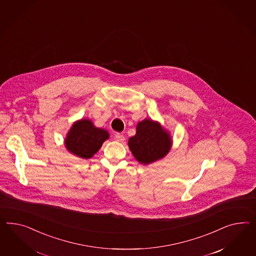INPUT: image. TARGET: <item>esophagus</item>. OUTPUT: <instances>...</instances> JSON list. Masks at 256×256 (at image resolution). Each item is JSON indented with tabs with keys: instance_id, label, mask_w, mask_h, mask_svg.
Instances as JSON below:
<instances>
[{
	"instance_id": "34e87169",
	"label": "esophagus",
	"mask_w": 256,
	"mask_h": 256,
	"mask_svg": "<svg viewBox=\"0 0 256 256\" xmlns=\"http://www.w3.org/2000/svg\"><path fill=\"white\" fill-rule=\"evenodd\" d=\"M114 138L119 142H124V137L122 135V134H120V133H116V135H114Z\"/></svg>"
}]
</instances>
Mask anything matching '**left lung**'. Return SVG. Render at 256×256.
Returning <instances> with one entry per match:
<instances>
[{"label": "left lung", "mask_w": 256, "mask_h": 256, "mask_svg": "<svg viewBox=\"0 0 256 256\" xmlns=\"http://www.w3.org/2000/svg\"><path fill=\"white\" fill-rule=\"evenodd\" d=\"M128 147L140 164L148 165L166 156L172 147V137L158 122L144 119L137 124Z\"/></svg>", "instance_id": "obj_1"}]
</instances>
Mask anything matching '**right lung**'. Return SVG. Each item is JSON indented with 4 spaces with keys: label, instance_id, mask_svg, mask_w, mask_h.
Returning <instances> with one entry per match:
<instances>
[{
    "label": "right lung",
    "instance_id": "obj_1",
    "mask_svg": "<svg viewBox=\"0 0 256 256\" xmlns=\"http://www.w3.org/2000/svg\"><path fill=\"white\" fill-rule=\"evenodd\" d=\"M109 133L96 128L88 119L76 121L65 138V146L69 152L81 158H90L100 150Z\"/></svg>",
    "mask_w": 256,
    "mask_h": 256
}]
</instances>
